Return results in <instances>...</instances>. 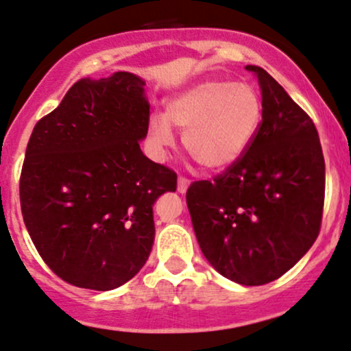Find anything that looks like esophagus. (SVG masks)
<instances>
[{"label": "esophagus", "instance_id": "34e87169", "mask_svg": "<svg viewBox=\"0 0 351 351\" xmlns=\"http://www.w3.org/2000/svg\"><path fill=\"white\" fill-rule=\"evenodd\" d=\"M189 184H191V180L187 179V177H179V180H177V191H179L180 194H186Z\"/></svg>", "mask_w": 351, "mask_h": 351}]
</instances>
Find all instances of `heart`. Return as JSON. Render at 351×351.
I'll list each match as a JSON object with an SVG mask.
<instances>
[{
  "label": "heart",
  "mask_w": 351,
  "mask_h": 351,
  "mask_svg": "<svg viewBox=\"0 0 351 351\" xmlns=\"http://www.w3.org/2000/svg\"><path fill=\"white\" fill-rule=\"evenodd\" d=\"M263 122V99L250 84L204 80L165 105L149 122L150 152L164 160L174 142L171 127L184 130L182 145L207 169H226L244 156Z\"/></svg>",
  "instance_id": "heart-1"
}]
</instances>
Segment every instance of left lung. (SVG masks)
<instances>
[{
  "label": "left lung",
  "instance_id": "obj_1",
  "mask_svg": "<svg viewBox=\"0 0 351 351\" xmlns=\"http://www.w3.org/2000/svg\"><path fill=\"white\" fill-rule=\"evenodd\" d=\"M263 122L250 149L214 180L191 184L186 199L195 237L228 280L259 286L282 276L319 232L325 159L315 123L261 66Z\"/></svg>",
  "mask_w": 351,
  "mask_h": 351
}]
</instances>
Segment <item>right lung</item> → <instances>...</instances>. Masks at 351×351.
Instances as JSON below:
<instances>
[{"label": "right lung", "instance_id": "add662e5", "mask_svg": "<svg viewBox=\"0 0 351 351\" xmlns=\"http://www.w3.org/2000/svg\"><path fill=\"white\" fill-rule=\"evenodd\" d=\"M145 82L129 71L82 78L38 120L20 177L21 214L48 267L78 288L108 291L145 265L154 202L177 176L147 159Z\"/></svg>", "mask_w": 351, "mask_h": 351}]
</instances>
